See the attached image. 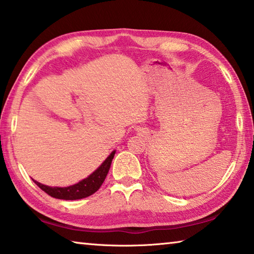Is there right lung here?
<instances>
[{
  "label": "right lung",
  "instance_id": "add662e5",
  "mask_svg": "<svg viewBox=\"0 0 254 254\" xmlns=\"http://www.w3.org/2000/svg\"><path fill=\"white\" fill-rule=\"evenodd\" d=\"M114 154L115 151L112 152L110 156L105 159V161L103 162L93 174L89 175L87 178L80 180L79 183L72 185V186L69 187H49L36 182L34 179L32 180L38 187L41 188L42 190L46 192V194L50 195L51 197H54V198L66 200L85 198V197L91 196L94 192L97 191L102 186V184L104 183L107 173H109L110 170L112 160H113L114 158Z\"/></svg>",
  "mask_w": 254,
  "mask_h": 254
}]
</instances>
